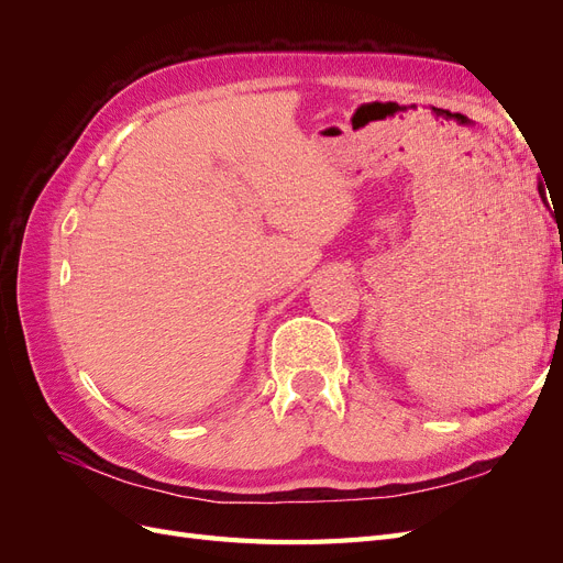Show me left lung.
I'll list each match as a JSON object with an SVG mask.
<instances>
[{"label": "left lung", "mask_w": 563, "mask_h": 563, "mask_svg": "<svg viewBox=\"0 0 563 563\" xmlns=\"http://www.w3.org/2000/svg\"><path fill=\"white\" fill-rule=\"evenodd\" d=\"M544 185H548V183H542V180L538 183V192H540V199H542L544 207L550 209V201H548V192H544ZM548 190H550V187H548ZM552 203H554V201H552ZM561 211H563V207H561L559 211L554 209V213H552V216H554V220H556V225H559V220H561Z\"/></svg>", "instance_id": "1"}]
</instances>
